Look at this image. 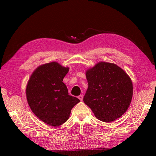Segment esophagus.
I'll use <instances>...</instances> for the list:
<instances>
[{
    "label": "esophagus",
    "instance_id": "esophagus-1",
    "mask_svg": "<svg viewBox=\"0 0 156 156\" xmlns=\"http://www.w3.org/2000/svg\"><path fill=\"white\" fill-rule=\"evenodd\" d=\"M78 98H79V100H81V101H83V95H80V96H78Z\"/></svg>",
    "mask_w": 156,
    "mask_h": 156
}]
</instances>
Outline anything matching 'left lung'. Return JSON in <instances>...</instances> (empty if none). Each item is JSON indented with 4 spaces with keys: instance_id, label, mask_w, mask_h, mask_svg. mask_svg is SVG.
<instances>
[{
    "instance_id": "left-lung-1",
    "label": "left lung",
    "mask_w": 156,
    "mask_h": 156,
    "mask_svg": "<svg viewBox=\"0 0 156 156\" xmlns=\"http://www.w3.org/2000/svg\"><path fill=\"white\" fill-rule=\"evenodd\" d=\"M88 87L83 101L101 121L111 122L124 114L133 96V84L117 65L100 62L86 72Z\"/></svg>"
}]
</instances>
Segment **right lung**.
<instances>
[{"mask_svg": "<svg viewBox=\"0 0 156 156\" xmlns=\"http://www.w3.org/2000/svg\"><path fill=\"white\" fill-rule=\"evenodd\" d=\"M69 71L56 62L45 64L32 73L27 85L28 103L34 114L47 124L58 126L69 119L80 100L68 95L63 79Z\"/></svg>", "mask_w": 156, "mask_h": 156, "instance_id": "1", "label": "right lung"}]
</instances>
